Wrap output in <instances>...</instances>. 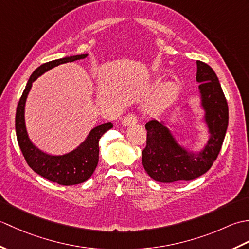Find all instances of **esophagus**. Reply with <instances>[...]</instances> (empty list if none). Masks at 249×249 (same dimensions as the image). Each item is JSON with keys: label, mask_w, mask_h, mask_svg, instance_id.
<instances>
[{"label": "esophagus", "mask_w": 249, "mask_h": 249, "mask_svg": "<svg viewBox=\"0 0 249 249\" xmlns=\"http://www.w3.org/2000/svg\"><path fill=\"white\" fill-rule=\"evenodd\" d=\"M137 123V116L133 113L130 114H127L125 116V118L123 119V121H122V124H123L124 126H129V125H134Z\"/></svg>", "instance_id": "obj_1"}]
</instances>
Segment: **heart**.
Returning a JSON list of instances; mask_svg holds the SVG:
<instances>
[{
  "instance_id": "b5f03b06",
  "label": "heart",
  "mask_w": 249,
  "mask_h": 249,
  "mask_svg": "<svg viewBox=\"0 0 249 249\" xmlns=\"http://www.w3.org/2000/svg\"><path fill=\"white\" fill-rule=\"evenodd\" d=\"M178 95V86L176 83H167L163 86L160 89L158 96L155 98V100L149 105L147 107V112L155 114L160 112L162 109H165L167 106L170 105L174 98Z\"/></svg>"
}]
</instances>
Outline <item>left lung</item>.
<instances>
[{
  "label": "left lung",
  "mask_w": 249,
  "mask_h": 249,
  "mask_svg": "<svg viewBox=\"0 0 249 249\" xmlns=\"http://www.w3.org/2000/svg\"><path fill=\"white\" fill-rule=\"evenodd\" d=\"M196 80L200 83L201 107L204 110V122L210 138L200 152H189L178 143L163 122H147L146 146L142 151V165L154 181H192L208 171L219 154L228 127V104L212 67L197 61Z\"/></svg>",
  "instance_id": "left-lung-1"
}]
</instances>
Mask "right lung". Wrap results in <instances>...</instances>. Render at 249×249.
Masks as SVG:
<instances>
[{"label":"right lung","mask_w":249,"mask_h":249,"mask_svg":"<svg viewBox=\"0 0 249 249\" xmlns=\"http://www.w3.org/2000/svg\"><path fill=\"white\" fill-rule=\"evenodd\" d=\"M87 56L88 54L65 56L63 59L47 62L37 67L26 83L16 111V135L26 162L37 174L60 185L80 184L91 178L98 163L99 139L106 131L113 127V124L108 122L94 127L89 131L87 139L77 149L67 154L57 156L49 155L36 147L29 138L24 122L25 102L32 88V83L44 72L60 64L86 59Z\"/></svg>","instance_id":"right-lung-1"}]
</instances>
